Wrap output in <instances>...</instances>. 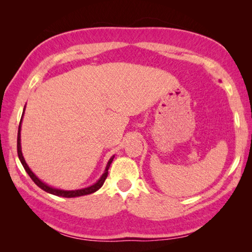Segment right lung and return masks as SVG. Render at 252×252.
<instances>
[{
  "mask_svg": "<svg viewBox=\"0 0 252 252\" xmlns=\"http://www.w3.org/2000/svg\"><path fill=\"white\" fill-rule=\"evenodd\" d=\"M21 122H20V126H19V131H18V156H19V159L21 161V163H22L23 168L25 169V171L28 172V174L30 176V178L32 179L33 182L35 183L37 187H40L42 190L46 191V192H49L51 194H54V195H59V197H64V198H74V197H81V195H85V194H91L93 192H95L96 190H99L100 188L103 186V183L105 181L106 177H108V170L110 168V164L111 162L113 161V158L112 157L110 159V161L108 162V165H106V169L104 173L102 174V177L100 178V180L97 181L94 185L91 186V187H88V188H84V189H80V190H71V191H66V190H59V189H54V188H51L48 185H45V183L42 182L39 178H36L35 174H34L30 168L28 167L27 162H25L23 155H22V151H21Z\"/></svg>",
  "mask_w": 252,
  "mask_h": 252,
  "instance_id": "add662e5",
  "label": "right lung"
}]
</instances>
